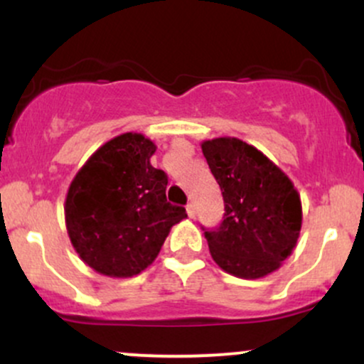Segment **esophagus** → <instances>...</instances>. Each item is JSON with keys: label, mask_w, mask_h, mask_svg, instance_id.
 Listing matches in <instances>:
<instances>
[{"label": "esophagus", "mask_w": 364, "mask_h": 364, "mask_svg": "<svg viewBox=\"0 0 364 364\" xmlns=\"http://www.w3.org/2000/svg\"><path fill=\"white\" fill-rule=\"evenodd\" d=\"M186 214H188V217H190V219H193V217H195V207L191 205V203H190V205H186Z\"/></svg>", "instance_id": "34e87169"}]
</instances>
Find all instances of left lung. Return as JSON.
<instances>
[{"instance_id":"left-lung-1","label":"left lung","mask_w":364,"mask_h":364,"mask_svg":"<svg viewBox=\"0 0 364 364\" xmlns=\"http://www.w3.org/2000/svg\"><path fill=\"white\" fill-rule=\"evenodd\" d=\"M202 152L224 198V220L205 231L214 262L240 279L275 272L301 231L298 190L265 154L235 136L203 140Z\"/></svg>"}]
</instances>
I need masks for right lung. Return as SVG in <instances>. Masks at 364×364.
Returning a JSON list of instances; mask_svg holds the SVG:
<instances>
[{"mask_svg":"<svg viewBox=\"0 0 364 364\" xmlns=\"http://www.w3.org/2000/svg\"><path fill=\"white\" fill-rule=\"evenodd\" d=\"M156 144L141 133L106 141L75 174L65 223L83 263L107 277H133L157 258L183 207L166 200L168 176L150 164Z\"/></svg>","mask_w":364,"mask_h":364,"instance_id":"obj_1","label":"right lung"}]
</instances>
